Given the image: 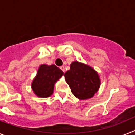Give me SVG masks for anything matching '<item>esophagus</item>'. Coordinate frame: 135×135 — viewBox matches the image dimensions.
Here are the masks:
<instances>
[{
    "mask_svg": "<svg viewBox=\"0 0 135 135\" xmlns=\"http://www.w3.org/2000/svg\"><path fill=\"white\" fill-rule=\"evenodd\" d=\"M60 69L62 70V71H64V72H65V68H64V66H61Z\"/></svg>",
    "mask_w": 135,
    "mask_h": 135,
    "instance_id": "34e87169",
    "label": "esophagus"
}]
</instances>
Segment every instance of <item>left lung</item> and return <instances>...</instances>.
<instances>
[{"instance_id":"8db88e82","label":"left lung","mask_w":135,"mask_h":135,"mask_svg":"<svg viewBox=\"0 0 135 135\" xmlns=\"http://www.w3.org/2000/svg\"><path fill=\"white\" fill-rule=\"evenodd\" d=\"M65 80L71 93L79 99L92 97L100 86L98 74L91 67L74 61L70 65V70L65 74Z\"/></svg>"}]
</instances>
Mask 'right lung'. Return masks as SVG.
<instances>
[{"mask_svg": "<svg viewBox=\"0 0 135 135\" xmlns=\"http://www.w3.org/2000/svg\"><path fill=\"white\" fill-rule=\"evenodd\" d=\"M63 74L64 72L56 65H41L32 82V90L40 97L51 96L53 94L54 84Z\"/></svg>", "mask_w": 135, "mask_h": 135, "instance_id": "add662e5", "label": "right lung"}]
</instances>
